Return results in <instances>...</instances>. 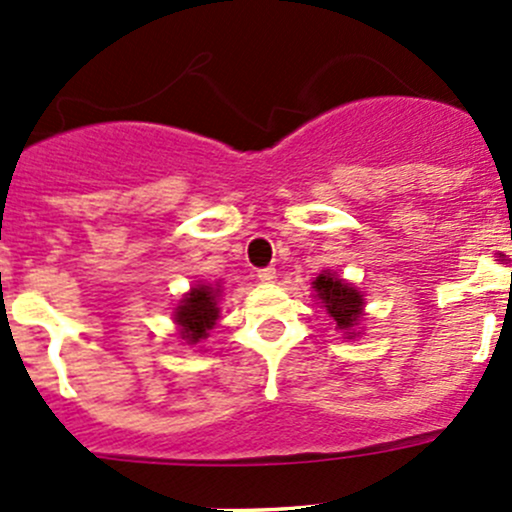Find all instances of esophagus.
<instances>
[{
	"label": "esophagus",
	"mask_w": 512,
	"mask_h": 512,
	"mask_svg": "<svg viewBox=\"0 0 512 512\" xmlns=\"http://www.w3.org/2000/svg\"><path fill=\"white\" fill-rule=\"evenodd\" d=\"M257 277H260V282H275L277 280V270L275 267H262V270H257Z\"/></svg>",
	"instance_id": "obj_1"
}]
</instances>
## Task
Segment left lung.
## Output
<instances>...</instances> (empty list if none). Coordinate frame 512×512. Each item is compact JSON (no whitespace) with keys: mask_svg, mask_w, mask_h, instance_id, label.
I'll use <instances>...</instances> for the list:
<instances>
[{"mask_svg":"<svg viewBox=\"0 0 512 512\" xmlns=\"http://www.w3.org/2000/svg\"><path fill=\"white\" fill-rule=\"evenodd\" d=\"M317 299L322 307L327 309L329 317L334 319L337 329L347 334V339L356 337V324L361 322V312H364V294L359 289L349 285V282L339 280L334 272L324 270L317 280L312 282Z\"/></svg>","mask_w":512,"mask_h":512,"instance_id":"left-lung-1","label":"left lung"}]
</instances>
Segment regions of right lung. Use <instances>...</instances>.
<instances>
[{
    "label": "right lung",
    "instance_id": "add662e5",
    "mask_svg": "<svg viewBox=\"0 0 512 512\" xmlns=\"http://www.w3.org/2000/svg\"><path fill=\"white\" fill-rule=\"evenodd\" d=\"M220 285H195L175 307V324L180 327V339L188 344H200L220 317Z\"/></svg>",
    "mask_w": 512,
    "mask_h": 512
}]
</instances>
